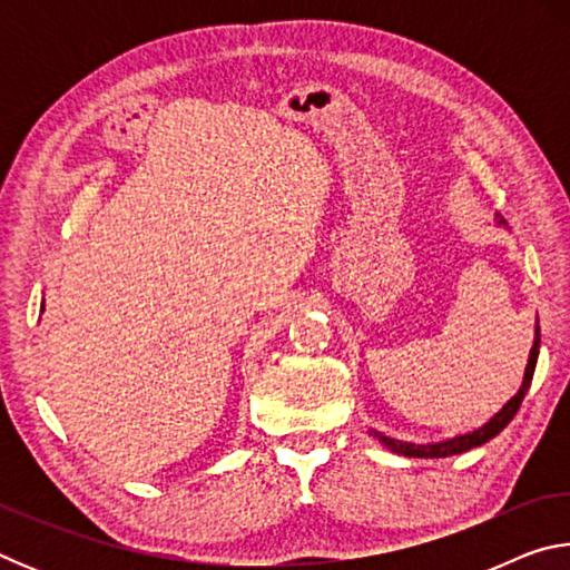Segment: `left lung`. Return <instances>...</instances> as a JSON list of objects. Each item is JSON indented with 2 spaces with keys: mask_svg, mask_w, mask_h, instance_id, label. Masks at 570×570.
<instances>
[{
  "mask_svg": "<svg viewBox=\"0 0 570 570\" xmlns=\"http://www.w3.org/2000/svg\"><path fill=\"white\" fill-rule=\"evenodd\" d=\"M498 224H505V220L498 216ZM538 350H540V326H535V340H533V350H530V356H528L525 377H523V384H520V390L515 392V397L508 400L505 407L500 410L493 420L485 422L478 430L468 432V435H458V438L445 440V442H430V445H414V442L394 440V438L382 435V432H377V430H372V435L380 438V442H382L384 448H390L392 452H397V455H404V458H450V455H460V452H468L472 448L485 445V442L493 440L498 432L503 430L505 424L515 417V412L520 410V402H523L525 392L530 387V380H533L535 362H538Z\"/></svg>",
  "mask_w": 570,
  "mask_h": 570,
  "instance_id": "1",
  "label": "left lung"
}]
</instances>
